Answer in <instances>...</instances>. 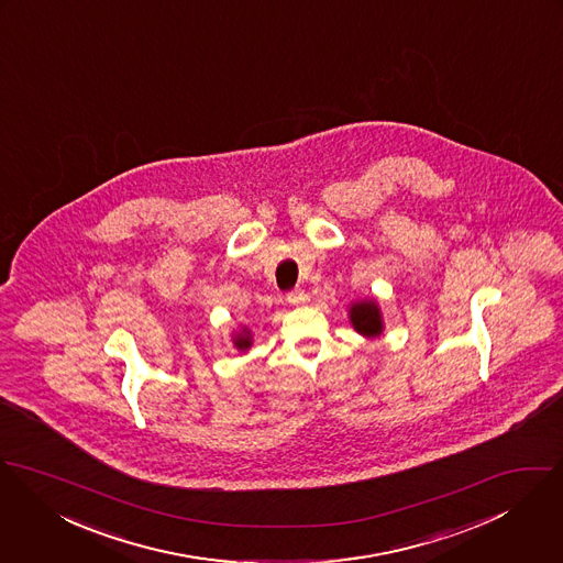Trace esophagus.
<instances>
[{"label":"esophagus","mask_w":563,"mask_h":563,"mask_svg":"<svg viewBox=\"0 0 563 563\" xmlns=\"http://www.w3.org/2000/svg\"><path fill=\"white\" fill-rule=\"evenodd\" d=\"M287 302L291 307H305L309 302V294L305 289H294L287 294Z\"/></svg>","instance_id":"obj_1"}]
</instances>
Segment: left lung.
I'll list each match as a JSON object with an SVG mask.
<instances>
[{
  "label": "left lung",
  "mask_w": 563,
  "mask_h": 563,
  "mask_svg": "<svg viewBox=\"0 0 563 563\" xmlns=\"http://www.w3.org/2000/svg\"><path fill=\"white\" fill-rule=\"evenodd\" d=\"M350 321L356 332L363 336H379L382 334V312L375 300H361L350 307Z\"/></svg>",
  "instance_id": "1"
}]
</instances>
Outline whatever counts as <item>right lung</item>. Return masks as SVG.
<instances>
[{
	"instance_id": "1",
	"label": "right lung",
	"mask_w": 563,
	"mask_h": 563,
	"mask_svg": "<svg viewBox=\"0 0 563 563\" xmlns=\"http://www.w3.org/2000/svg\"><path fill=\"white\" fill-rule=\"evenodd\" d=\"M233 345L238 347V350H249L252 345V334L249 328H242V332H238L235 336H233Z\"/></svg>"
}]
</instances>
